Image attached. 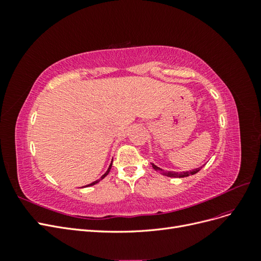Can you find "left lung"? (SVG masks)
Instances as JSON below:
<instances>
[{
  "label": "left lung",
  "mask_w": 261,
  "mask_h": 261,
  "mask_svg": "<svg viewBox=\"0 0 261 261\" xmlns=\"http://www.w3.org/2000/svg\"><path fill=\"white\" fill-rule=\"evenodd\" d=\"M152 164V168L155 170V171H158V172H160L162 175H165V176H169V177H178V178H180V177H187V176H189V175H194V174H196L197 172H199L201 169H202V167H200V168H197V169H195V170H193V171H186V172H172V171H163L162 169H160L159 167H156L155 164H153V163H151Z\"/></svg>",
  "instance_id": "obj_1"
}]
</instances>
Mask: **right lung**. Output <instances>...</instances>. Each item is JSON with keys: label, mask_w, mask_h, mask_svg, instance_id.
Instances as JSON below:
<instances>
[{"label": "right lung", "mask_w": 261, "mask_h": 261, "mask_svg": "<svg viewBox=\"0 0 261 261\" xmlns=\"http://www.w3.org/2000/svg\"><path fill=\"white\" fill-rule=\"evenodd\" d=\"M113 161V160H112ZM111 168H112V162H111V164H110L109 165V168H108V170H107V172L105 173V174L103 175H102L101 176V178H105L108 174H109V172H110V170H111ZM99 181H100V179H97V180H94V181H92V183H90V184H88V185H86L85 187H89V186H92V185H96L97 183H99Z\"/></svg>", "instance_id": "add662e5"}]
</instances>
